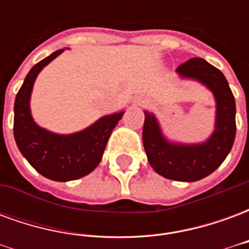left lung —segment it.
<instances>
[{"mask_svg": "<svg viewBox=\"0 0 249 249\" xmlns=\"http://www.w3.org/2000/svg\"><path fill=\"white\" fill-rule=\"evenodd\" d=\"M181 78L201 82L216 101L214 130L200 144L171 142L162 136L155 114L145 113L142 142L148 161L159 175L176 181H197L216 171L228 156L236 135V104L224 74L203 58H191L178 66Z\"/></svg>", "mask_w": 249, "mask_h": 249, "instance_id": "8db88e82", "label": "left lung"}]
</instances>
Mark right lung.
<instances>
[{"label": "right lung", "instance_id": "1", "mask_svg": "<svg viewBox=\"0 0 249 249\" xmlns=\"http://www.w3.org/2000/svg\"><path fill=\"white\" fill-rule=\"evenodd\" d=\"M65 49L36 64L14 101V139L22 156L36 171L54 181H71L84 178L97 167L109 136L124 112L104 116L87 129L71 135H57L41 128L30 113V94L38 73Z\"/></svg>", "mask_w": 249, "mask_h": 249}]
</instances>
